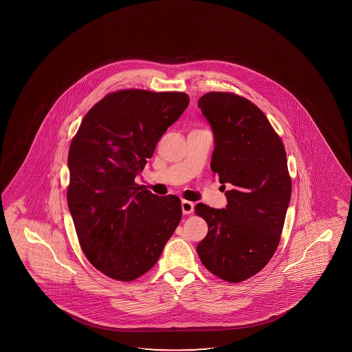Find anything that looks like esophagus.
<instances>
[{
    "label": "esophagus",
    "instance_id": "esophagus-1",
    "mask_svg": "<svg viewBox=\"0 0 352 352\" xmlns=\"http://www.w3.org/2000/svg\"><path fill=\"white\" fill-rule=\"evenodd\" d=\"M182 209H183L184 214H192L193 203L188 202V201H183L182 202Z\"/></svg>",
    "mask_w": 352,
    "mask_h": 352
}]
</instances>
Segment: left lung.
Wrapping results in <instances>:
<instances>
[{"label":"left lung","instance_id":"obj_1","mask_svg":"<svg viewBox=\"0 0 352 352\" xmlns=\"http://www.w3.org/2000/svg\"><path fill=\"white\" fill-rule=\"evenodd\" d=\"M198 107L214 135L212 173L226 188L227 206L199 203L209 231L198 256L212 274L239 283L258 273L279 245L291 198L284 144L257 107L230 92H208Z\"/></svg>","mask_w":352,"mask_h":352}]
</instances>
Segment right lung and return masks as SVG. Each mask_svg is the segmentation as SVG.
Masks as SVG:
<instances>
[{
	"label": "right lung",
	"instance_id": "add662e5",
	"mask_svg": "<svg viewBox=\"0 0 352 352\" xmlns=\"http://www.w3.org/2000/svg\"><path fill=\"white\" fill-rule=\"evenodd\" d=\"M188 102L184 92H113L73 138L68 209L82 252L109 278L131 281L153 268L180 222L177 196L159 197L135 178Z\"/></svg>",
	"mask_w": 352,
	"mask_h": 352
}]
</instances>
